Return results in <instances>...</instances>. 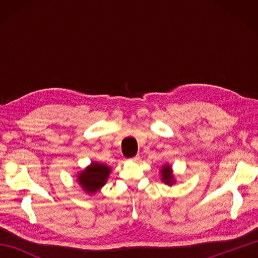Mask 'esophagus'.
<instances>
[{
  "mask_svg": "<svg viewBox=\"0 0 258 258\" xmlns=\"http://www.w3.org/2000/svg\"><path fill=\"white\" fill-rule=\"evenodd\" d=\"M130 160H131V161H135V163H137V161L140 160V156H134V157H132V158H131Z\"/></svg>",
  "mask_w": 258,
  "mask_h": 258,
  "instance_id": "1",
  "label": "esophagus"
}]
</instances>
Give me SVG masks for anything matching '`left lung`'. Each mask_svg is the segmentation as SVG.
<instances>
[{"mask_svg": "<svg viewBox=\"0 0 258 258\" xmlns=\"http://www.w3.org/2000/svg\"><path fill=\"white\" fill-rule=\"evenodd\" d=\"M160 174H161V181H163L165 184L173 185L174 183H175V177L173 175L172 167L168 164L163 166V168L160 169Z\"/></svg>", "mask_w": 258, "mask_h": 258, "instance_id": "obj_1", "label": "left lung"}]
</instances>
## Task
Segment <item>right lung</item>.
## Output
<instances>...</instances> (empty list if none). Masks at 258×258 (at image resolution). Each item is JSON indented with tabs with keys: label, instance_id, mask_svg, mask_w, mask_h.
I'll return each mask as SVG.
<instances>
[{
	"label": "right lung",
	"instance_id": "right-lung-1",
	"mask_svg": "<svg viewBox=\"0 0 258 258\" xmlns=\"http://www.w3.org/2000/svg\"><path fill=\"white\" fill-rule=\"evenodd\" d=\"M110 171L109 166L92 161L84 171L77 174V182L86 194L94 195L106 184Z\"/></svg>",
	"mask_w": 258,
	"mask_h": 258
}]
</instances>
